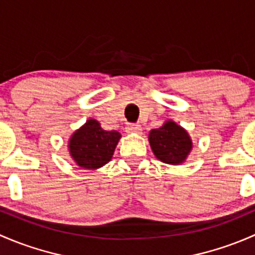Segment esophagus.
Segmentation results:
<instances>
[{
  "label": "esophagus",
  "instance_id": "esophagus-1",
  "mask_svg": "<svg viewBox=\"0 0 255 255\" xmlns=\"http://www.w3.org/2000/svg\"><path fill=\"white\" fill-rule=\"evenodd\" d=\"M127 132L128 133H141L142 132V128H141L140 125H130L127 128Z\"/></svg>",
  "mask_w": 255,
  "mask_h": 255
}]
</instances>
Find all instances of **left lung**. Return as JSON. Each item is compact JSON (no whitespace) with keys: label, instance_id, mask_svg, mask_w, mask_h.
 <instances>
[{"label":"left lung","instance_id":"1","mask_svg":"<svg viewBox=\"0 0 255 255\" xmlns=\"http://www.w3.org/2000/svg\"><path fill=\"white\" fill-rule=\"evenodd\" d=\"M148 142L157 159L173 166L184 163L193 149L188 131L170 119L166 120L161 128L149 131Z\"/></svg>","mask_w":255,"mask_h":255}]
</instances>
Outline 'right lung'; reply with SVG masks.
I'll use <instances>...</instances> for the list:
<instances>
[{
    "mask_svg": "<svg viewBox=\"0 0 255 255\" xmlns=\"http://www.w3.org/2000/svg\"><path fill=\"white\" fill-rule=\"evenodd\" d=\"M122 135L118 131L102 128L101 123L89 118L69 138L72 161L83 169H98L112 159Z\"/></svg>",
    "mask_w": 255,
    "mask_h": 255,
    "instance_id": "right-lung-1",
    "label": "right lung"
}]
</instances>
